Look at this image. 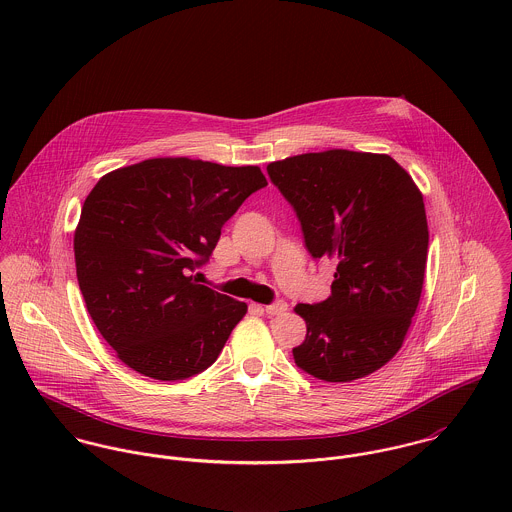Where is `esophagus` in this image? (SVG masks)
Masks as SVG:
<instances>
[{
    "instance_id": "obj_1",
    "label": "esophagus",
    "mask_w": 512,
    "mask_h": 512,
    "mask_svg": "<svg viewBox=\"0 0 512 512\" xmlns=\"http://www.w3.org/2000/svg\"><path fill=\"white\" fill-rule=\"evenodd\" d=\"M288 311V303L286 301H274V303H270V305H266V313L268 315H282V313H286Z\"/></svg>"
}]
</instances>
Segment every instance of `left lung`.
Returning <instances> with one entry per match:
<instances>
[{"label":"left lung","mask_w":512,"mask_h":512,"mask_svg":"<svg viewBox=\"0 0 512 512\" xmlns=\"http://www.w3.org/2000/svg\"><path fill=\"white\" fill-rule=\"evenodd\" d=\"M292 205L313 260L335 258L331 295L299 303L303 372L351 382L386 365L416 313L428 260L422 193L390 157L349 149L303 153L268 165Z\"/></svg>","instance_id":"1"}]
</instances>
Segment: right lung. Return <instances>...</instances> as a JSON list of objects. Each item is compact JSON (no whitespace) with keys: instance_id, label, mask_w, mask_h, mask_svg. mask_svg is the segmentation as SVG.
I'll use <instances>...</instances> for the list:
<instances>
[{"instance_id":"add662e5","label":"right lung","mask_w":512,"mask_h":512,"mask_svg":"<svg viewBox=\"0 0 512 512\" xmlns=\"http://www.w3.org/2000/svg\"><path fill=\"white\" fill-rule=\"evenodd\" d=\"M268 181L254 165L157 157L104 175L74 232L86 309L120 361L185 380L217 361L246 303L197 284L220 228Z\"/></svg>"}]
</instances>
